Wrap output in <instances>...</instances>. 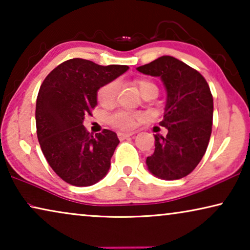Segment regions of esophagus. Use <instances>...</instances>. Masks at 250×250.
<instances>
[{
	"label": "esophagus",
	"instance_id": "34e87169",
	"mask_svg": "<svg viewBox=\"0 0 250 250\" xmlns=\"http://www.w3.org/2000/svg\"><path fill=\"white\" fill-rule=\"evenodd\" d=\"M132 135H133L132 133H123V132H119V133H118V139L122 140V141H123V140L131 138Z\"/></svg>",
	"mask_w": 250,
	"mask_h": 250
}]
</instances>
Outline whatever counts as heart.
I'll return each mask as SVG.
<instances>
[{
    "instance_id": "b5f03b06",
    "label": "heart",
    "mask_w": 250,
    "mask_h": 250,
    "mask_svg": "<svg viewBox=\"0 0 250 250\" xmlns=\"http://www.w3.org/2000/svg\"><path fill=\"white\" fill-rule=\"evenodd\" d=\"M136 86H138L140 93L142 97H146V95H156L158 94V87L153 82L149 80H138L135 81ZM119 91V82L118 81H111L109 83L104 84V86L100 87L98 91V101L99 104L104 105H111L116 101ZM141 118V115L135 114V112L131 111H117L115 114L109 116L108 121L111 125L115 127L121 129H129L135 125V122Z\"/></svg>"
}]
</instances>
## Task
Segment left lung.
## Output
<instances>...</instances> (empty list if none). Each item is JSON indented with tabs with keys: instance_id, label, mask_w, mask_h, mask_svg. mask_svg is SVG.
<instances>
[{
	"instance_id": "obj_1",
	"label": "left lung",
	"mask_w": 250,
	"mask_h": 250,
	"mask_svg": "<svg viewBox=\"0 0 250 250\" xmlns=\"http://www.w3.org/2000/svg\"><path fill=\"white\" fill-rule=\"evenodd\" d=\"M160 77L167 92L164 119L167 134L155 135V151L146 158L149 172L162 180H179L196 168L206 152L213 125L214 102L199 71L170 56L136 68Z\"/></svg>"
}]
</instances>
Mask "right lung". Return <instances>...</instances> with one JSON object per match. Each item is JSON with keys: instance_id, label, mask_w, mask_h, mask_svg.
I'll use <instances>...</instances> for the list:
<instances>
[{"instance_id": "obj_1", "label": "right lung", "mask_w": 250, "mask_h": 250, "mask_svg": "<svg viewBox=\"0 0 250 250\" xmlns=\"http://www.w3.org/2000/svg\"><path fill=\"white\" fill-rule=\"evenodd\" d=\"M128 69L100 66L75 58L47 75L36 100V131L41 149L58 176L75 187H90L107 175L119 140L104 129L94 136L84 127L85 116L98 104V91Z\"/></svg>"}]
</instances>
